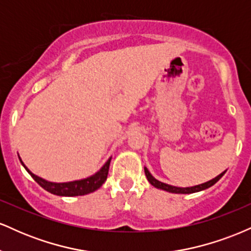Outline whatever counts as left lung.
I'll return each instance as SVG.
<instances>
[{"instance_id": "left-lung-1", "label": "left lung", "mask_w": 251, "mask_h": 251, "mask_svg": "<svg viewBox=\"0 0 251 251\" xmlns=\"http://www.w3.org/2000/svg\"><path fill=\"white\" fill-rule=\"evenodd\" d=\"M144 170H145V175H146V177H148V180L154 186V188L165 190V191H169V192H175V194H192V192H198V191H201V190H205V189L210 188V186L214 185L215 183H217V181L222 178V176L226 174V171L222 172L220 176H217V177L214 178V179L206 181V183H204V184H201V185L192 186V188H177V186L169 185V184L162 183V181L157 180L155 178L152 177V175L150 174L148 169L145 168Z\"/></svg>"}]
</instances>
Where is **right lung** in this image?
Here are the masks:
<instances>
[{
    "label": "right lung",
    "instance_id": "right-lung-1",
    "mask_svg": "<svg viewBox=\"0 0 251 251\" xmlns=\"http://www.w3.org/2000/svg\"><path fill=\"white\" fill-rule=\"evenodd\" d=\"M109 163H111V158H109L107 163H106L105 165L100 169V171H98L96 175L91 176V177L86 178V179L70 181V183H51V181H47L42 179V178L37 177V176H35L34 174H31L29 170L25 168L24 163H22V165H24L25 169L27 170L28 174L33 177V179L35 180L41 188L45 189L46 191L50 192V194L53 195L68 196V197H72V196H82V195L91 194V192L96 191V190L99 189L100 186L105 183V180L107 179Z\"/></svg>",
    "mask_w": 251,
    "mask_h": 251
}]
</instances>
